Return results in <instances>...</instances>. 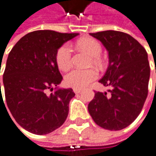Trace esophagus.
Here are the masks:
<instances>
[{
	"instance_id": "34e87169",
	"label": "esophagus",
	"mask_w": 156,
	"mask_h": 156,
	"mask_svg": "<svg viewBox=\"0 0 156 156\" xmlns=\"http://www.w3.org/2000/svg\"><path fill=\"white\" fill-rule=\"evenodd\" d=\"M73 91H74L76 94H79V93H80V92L82 91V90H80V89H74Z\"/></svg>"
}]
</instances>
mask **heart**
<instances>
[{"instance_id":"1","label":"heart","mask_w":156,"mask_h":156,"mask_svg":"<svg viewBox=\"0 0 156 156\" xmlns=\"http://www.w3.org/2000/svg\"><path fill=\"white\" fill-rule=\"evenodd\" d=\"M77 46L87 51L92 56H98L101 53V44L93 38H86L77 42ZM72 50L68 44L61 45L56 52L55 60L61 70L67 69L71 65ZM98 77V72L95 69H79L74 68L65 76V82L67 86L74 89H82Z\"/></svg>"}]
</instances>
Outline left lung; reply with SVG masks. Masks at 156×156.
<instances>
[{
  "mask_svg": "<svg viewBox=\"0 0 156 156\" xmlns=\"http://www.w3.org/2000/svg\"><path fill=\"white\" fill-rule=\"evenodd\" d=\"M109 53V66L100 82L110 92H95L88 110L103 129L119 131L140 114L148 94L150 66L144 46L133 36L119 31L90 34Z\"/></svg>",
  "mask_w": 156,
  "mask_h": 156,
  "instance_id": "1",
  "label": "left lung"
}]
</instances>
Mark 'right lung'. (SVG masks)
Returning <instances> with one entry per match:
<instances>
[{"label":"right lung","mask_w":156,"mask_h":156,"mask_svg":"<svg viewBox=\"0 0 156 156\" xmlns=\"http://www.w3.org/2000/svg\"><path fill=\"white\" fill-rule=\"evenodd\" d=\"M77 34L31 32L9 53L3 73L6 104L17 123L32 133H50L67 117L69 101L75 96L73 90L55 88L50 95L46 90L52 91L63 80L55 60L57 49ZM2 98L1 91L0 101L3 102Z\"/></svg>","instance_id":"1"}]
</instances>
